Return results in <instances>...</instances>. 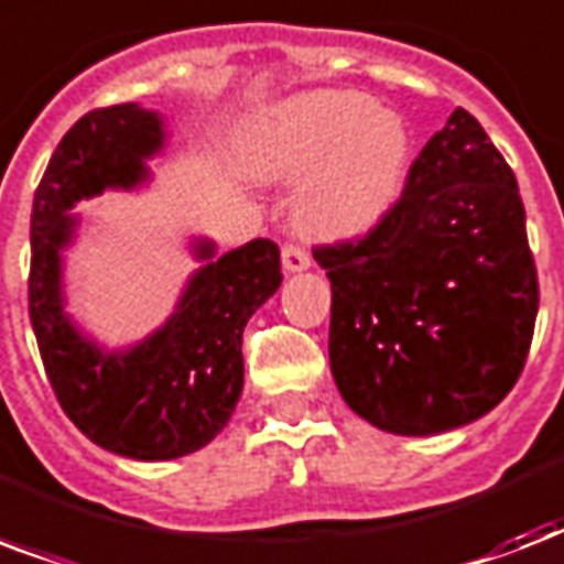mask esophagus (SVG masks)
<instances>
[{"instance_id": "esophagus-1", "label": "esophagus", "mask_w": 564, "mask_h": 564, "mask_svg": "<svg viewBox=\"0 0 564 564\" xmlns=\"http://www.w3.org/2000/svg\"><path fill=\"white\" fill-rule=\"evenodd\" d=\"M281 260H283V272H304V269H311V253L304 251L301 245H283L281 251Z\"/></svg>"}]
</instances>
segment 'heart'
<instances>
[{
	"instance_id": "heart-1",
	"label": "heart",
	"mask_w": 564,
	"mask_h": 564,
	"mask_svg": "<svg viewBox=\"0 0 564 564\" xmlns=\"http://www.w3.org/2000/svg\"><path fill=\"white\" fill-rule=\"evenodd\" d=\"M239 159L253 180L299 183V227L328 242L376 230L405 192L411 135L402 118L351 91H313L242 129Z\"/></svg>"
}]
</instances>
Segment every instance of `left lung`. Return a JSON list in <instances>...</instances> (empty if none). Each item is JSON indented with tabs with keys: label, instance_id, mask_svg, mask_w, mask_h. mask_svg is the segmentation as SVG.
Returning a JSON list of instances; mask_svg holds the SVG:
<instances>
[{
	"label": "left lung",
	"instance_id": "obj_1",
	"mask_svg": "<svg viewBox=\"0 0 564 564\" xmlns=\"http://www.w3.org/2000/svg\"><path fill=\"white\" fill-rule=\"evenodd\" d=\"M313 257L330 281L339 397L381 432L467 425L521 378L539 274L514 174L470 111L420 150L376 230Z\"/></svg>",
	"mask_w": 564,
	"mask_h": 564
}]
</instances>
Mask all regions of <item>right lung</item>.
<instances>
[{"instance_id": "right-lung-1", "label": "right lung", "mask_w": 564, "mask_h": 564, "mask_svg": "<svg viewBox=\"0 0 564 564\" xmlns=\"http://www.w3.org/2000/svg\"><path fill=\"white\" fill-rule=\"evenodd\" d=\"M162 148L165 123L139 102L88 111L55 148L32 206L29 316L46 378L82 435L139 462L195 453L225 429L245 384L242 330L283 281L272 239L221 257L200 239L204 265L150 337L109 351L73 325L62 286V251L79 225L70 209L106 188L144 183V159Z\"/></svg>"}]
</instances>
